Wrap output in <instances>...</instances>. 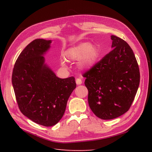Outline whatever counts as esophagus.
Listing matches in <instances>:
<instances>
[{"mask_svg": "<svg viewBox=\"0 0 152 152\" xmlns=\"http://www.w3.org/2000/svg\"><path fill=\"white\" fill-rule=\"evenodd\" d=\"M76 83L77 85H81L82 83V80L80 79V78H77V79L76 80Z\"/></svg>", "mask_w": 152, "mask_h": 152, "instance_id": "34e87169", "label": "esophagus"}]
</instances>
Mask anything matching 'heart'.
<instances>
[{
  "label": "heart",
  "instance_id": "obj_1",
  "mask_svg": "<svg viewBox=\"0 0 152 152\" xmlns=\"http://www.w3.org/2000/svg\"><path fill=\"white\" fill-rule=\"evenodd\" d=\"M64 54L68 59L79 60L78 64L80 69L88 70L96 64L99 58V51L95 45L85 41L68 48ZM61 63L62 65H65V59H61Z\"/></svg>",
  "mask_w": 152,
  "mask_h": 152
}]
</instances>
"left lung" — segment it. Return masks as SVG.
<instances>
[{
    "label": "left lung",
    "instance_id": "obj_1",
    "mask_svg": "<svg viewBox=\"0 0 152 152\" xmlns=\"http://www.w3.org/2000/svg\"><path fill=\"white\" fill-rule=\"evenodd\" d=\"M111 39L112 50L83 74L89 107L102 119L127 112L140 83L139 68L129 45L114 35Z\"/></svg>",
    "mask_w": 152,
    "mask_h": 152
}]
</instances>
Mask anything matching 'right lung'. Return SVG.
<instances>
[{
	"instance_id": "1",
	"label": "right lung",
	"mask_w": 152,
	"mask_h": 152,
	"mask_svg": "<svg viewBox=\"0 0 152 152\" xmlns=\"http://www.w3.org/2000/svg\"><path fill=\"white\" fill-rule=\"evenodd\" d=\"M51 42L38 38L28 44L16 60L12 77L20 111L45 127L60 121L68 99L76 87L73 76L60 78L45 63L44 56Z\"/></svg>"
}]
</instances>
